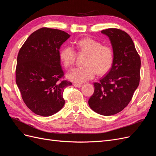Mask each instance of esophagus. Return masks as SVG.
I'll return each instance as SVG.
<instances>
[{"label":"esophagus","instance_id":"obj_1","mask_svg":"<svg viewBox=\"0 0 156 156\" xmlns=\"http://www.w3.org/2000/svg\"><path fill=\"white\" fill-rule=\"evenodd\" d=\"M73 86L74 87H77V88H80V87H81V84H77V83H73Z\"/></svg>","mask_w":156,"mask_h":156}]
</instances>
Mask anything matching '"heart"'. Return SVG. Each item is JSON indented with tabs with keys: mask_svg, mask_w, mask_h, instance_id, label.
Here are the masks:
<instances>
[{
	"mask_svg": "<svg viewBox=\"0 0 156 156\" xmlns=\"http://www.w3.org/2000/svg\"><path fill=\"white\" fill-rule=\"evenodd\" d=\"M79 53L87 54L84 60L85 66L75 68L67 73L66 77L74 83H83L93 79L97 72L101 75L107 72L113 62V51L110 46L90 37L76 42ZM76 55L72 47H66L60 53V58L65 68L74 64Z\"/></svg>",
	"mask_w": 156,
	"mask_h": 156,
	"instance_id": "heart-1",
	"label": "heart"
}]
</instances>
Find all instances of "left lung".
I'll list each match as a JSON object with an SVG mask.
<instances>
[{
    "instance_id": "left-lung-1",
    "label": "left lung",
    "mask_w": 156,
    "mask_h": 156,
    "mask_svg": "<svg viewBox=\"0 0 156 156\" xmlns=\"http://www.w3.org/2000/svg\"><path fill=\"white\" fill-rule=\"evenodd\" d=\"M111 41L112 67L99 83L88 105L98 114L111 116L122 111L130 102L140 81V58L133 41L126 32L118 29L101 30Z\"/></svg>"
}]
</instances>
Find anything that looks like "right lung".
Listing matches in <instances>:
<instances>
[{
  "label": "right lung",
  "mask_w": 156,
  "mask_h": 156,
  "mask_svg": "<svg viewBox=\"0 0 156 156\" xmlns=\"http://www.w3.org/2000/svg\"><path fill=\"white\" fill-rule=\"evenodd\" d=\"M69 37L62 30L41 28L19 51L16 84L27 107L37 115L51 116L64 105L63 92L72 83L60 80L64 72L59 50Z\"/></svg>",
  "instance_id": "1"
}]
</instances>
